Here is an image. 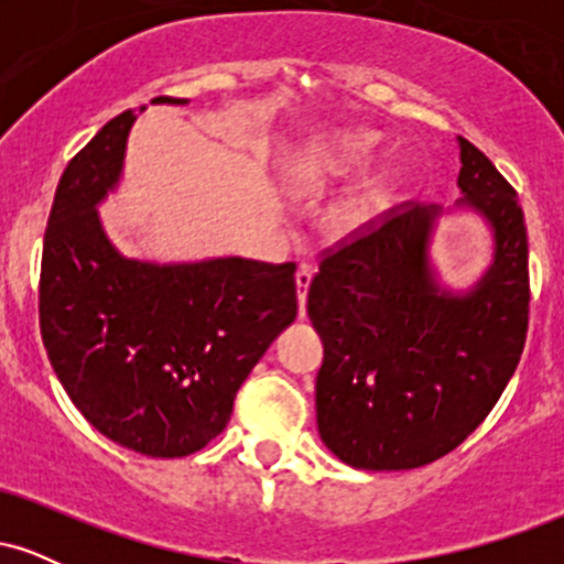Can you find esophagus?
<instances>
[{
    "instance_id": "1",
    "label": "esophagus",
    "mask_w": 564,
    "mask_h": 564,
    "mask_svg": "<svg viewBox=\"0 0 564 564\" xmlns=\"http://www.w3.org/2000/svg\"><path fill=\"white\" fill-rule=\"evenodd\" d=\"M310 281H313V268L304 262V264H300V270H296V300H300V315H302V318H304V302H307Z\"/></svg>"
}]
</instances>
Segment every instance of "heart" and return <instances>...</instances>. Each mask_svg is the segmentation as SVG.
Listing matches in <instances>:
<instances>
[{
  "label": "heart",
  "mask_w": 564,
  "mask_h": 564,
  "mask_svg": "<svg viewBox=\"0 0 564 564\" xmlns=\"http://www.w3.org/2000/svg\"><path fill=\"white\" fill-rule=\"evenodd\" d=\"M373 138L371 132H341L332 142L318 148L307 161V166L318 174H345L352 166L364 164L368 153H371ZM381 200V191H371L366 196H358L347 204H341L334 215V225L339 232H355L377 215Z\"/></svg>",
  "instance_id": "obj_1"
}]
</instances>
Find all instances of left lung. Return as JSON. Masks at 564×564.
<instances>
[{
	"mask_svg": "<svg viewBox=\"0 0 564 564\" xmlns=\"http://www.w3.org/2000/svg\"><path fill=\"white\" fill-rule=\"evenodd\" d=\"M458 206L494 230V262L467 294L430 268L440 206H394L328 249L307 291L323 339L318 432L355 469L437 462L485 422L520 364L528 334V230L517 191L480 148L458 138Z\"/></svg>",
	"mask_w": 564,
	"mask_h": 564,
	"instance_id": "8db88e82",
	"label": "left lung"
}]
</instances>
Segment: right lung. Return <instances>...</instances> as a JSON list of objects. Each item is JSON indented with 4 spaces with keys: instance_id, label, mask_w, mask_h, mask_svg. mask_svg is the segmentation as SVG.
I'll return each mask as SVG.
<instances>
[{
    "instance_id": "1",
    "label": "right lung",
    "mask_w": 564,
    "mask_h": 564,
    "mask_svg": "<svg viewBox=\"0 0 564 564\" xmlns=\"http://www.w3.org/2000/svg\"><path fill=\"white\" fill-rule=\"evenodd\" d=\"M132 121V111L108 121L57 183L39 328L63 390L97 432L142 456L180 458L225 430L238 387L294 323L296 264L121 257L95 206L119 183Z\"/></svg>"
}]
</instances>
